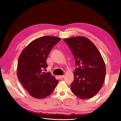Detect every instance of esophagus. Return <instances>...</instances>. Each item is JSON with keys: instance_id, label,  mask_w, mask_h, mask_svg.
<instances>
[{"instance_id": "1", "label": "esophagus", "mask_w": 121, "mask_h": 121, "mask_svg": "<svg viewBox=\"0 0 121 121\" xmlns=\"http://www.w3.org/2000/svg\"><path fill=\"white\" fill-rule=\"evenodd\" d=\"M64 77V75H60L58 76V78H59L60 79H63Z\"/></svg>"}]
</instances>
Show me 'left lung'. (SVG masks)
Listing matches in <instances>:
<instances>
[{"label":"left lung","instance_id":"obj_1","mask_svg":"<svg viewBox=\"0 0 121 121\" xmlns=\"http://www.w3.org/2000/svg\"><path fill=\"white\" fill-rule=\"evenodd\" d=\"M71 50L77 66L71 85L73 93L85 99L94 96L103 85L106 74L104 60L96 46L83 36L64 39Z\"/></svg>","mask_w":121,"mask_h":121}]
</instances>
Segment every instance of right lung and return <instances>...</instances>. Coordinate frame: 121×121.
Here are the masks:
<instances>
[{
  "label": "right lung",
  "mask_w": 121,
  "mask_h": 121,
  "mask_svg": "<svg viewBox=\"0 0 121 121\" xmlns=\"http://www.w3.org/2000/svg\"><path fill=\"white\" fill-rule=\"evenodd\" d=\"M55 36L36 39L25 47L19 57L17 76L29 95L37 99L49 96L58 83L50 73L42 72L47 67L46 60L54 45L60 40Z\"/></svg>",
  "instance_id": "add662e5"
}]
</instances>
